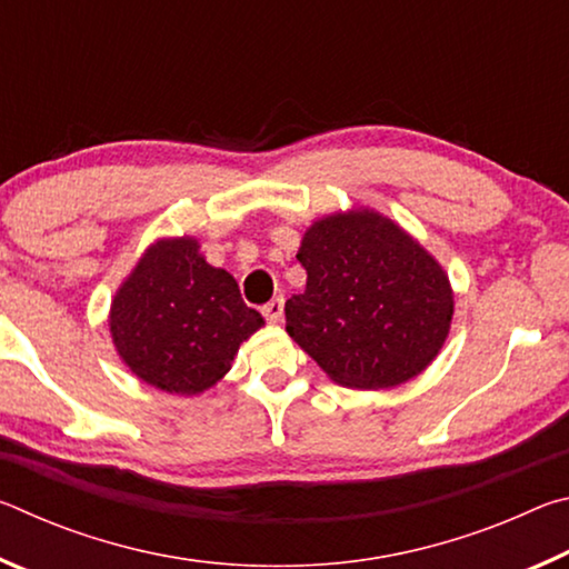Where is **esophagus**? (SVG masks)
Listing matches in <instances>:
<instances>
[{
  "label": "esophagus",
  "mask_w": 569,
  "mask_h": 569,
  "mask_svg": "<svg viewBox=\"0 0 569 569\" xmlns=\"http://www.w3.org/2000/svg\"><path fill=\"white\" fill-rule=\"evenodd\" d=\"M263 316H266L268 323L281 321V316H283V298H273V301H268L263 306Z\"/></svg>",
  "instance_id": "esophagus-1"
}]
</instances>
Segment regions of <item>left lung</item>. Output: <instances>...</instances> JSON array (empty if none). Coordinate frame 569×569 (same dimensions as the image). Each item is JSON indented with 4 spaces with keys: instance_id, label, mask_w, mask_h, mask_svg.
<instances>
[{
    "instance_id": "8db88e82",
    "label": "left lung",
    "mask_w": 569,
    "mask_h": 569,
    "mask_svg": "<svg viewBox=\"0 0 569 569\" xmlns=\"http://www.w3.org/2000/svg\"><path fill=\"white\" fill-rule=\"evenodd\" d=\"M296 258L306 291L286 301V331L331 381L391 389L437 359L455 291L397 220L363 206L329 213L306 228Z\"/></svg>"
}]
</instances>
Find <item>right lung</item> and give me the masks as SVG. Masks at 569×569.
I'll use <instances>...</instances> for the list:
<instances>
[{"label": "right lung", "instance_id": "right-lung-1", "mask_svg": "<svg viewBox=\"0 0 569 569\" xmlns=\"http://www.w3.org/2000/svg\"><path fill=\"white\" fill-rule=\"evenodd\" d=\"M236 278L200 253L196 236H166L146 248L112 296L114 351L140 381L198 397L226 377L240 343L263 329Z\"/></svg>", "mask_w": 569, "mask_h": 569}]
</instances>
